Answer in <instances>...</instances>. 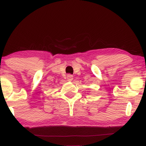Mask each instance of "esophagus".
Returning <instances> with one entry per match:
<instances>
[{"label": "esophagus", "instance_id": "esophagus-1", "mask_svg": "<svg viewBox=\"0 0 146 146\" xmlns=\"http://www.w3.org/2000/svg\"><path fill=\"white\" fill-rule=\"evenodd\" d=\"M67 79L68 81H71L73 79V76L72 75H71V74H68L67 75Z\"/></svg>", "mask_w": 146, "mask_h": 146}]
</instances>
